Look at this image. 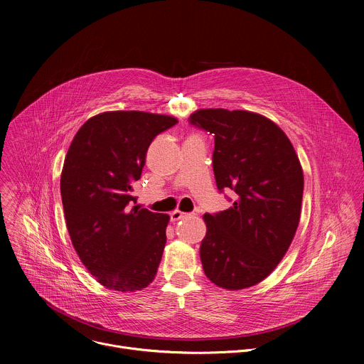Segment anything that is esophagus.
<instances>
[{
    "mask_svg": "<svg viewBox=\"0 0 364 364\" xmlns=\"http://www.w3.org/2000/svg\"><path fill=\"white\" fill-rule=\"evenodd\" d=\"M191 216H194V213H184V212H181V210H174V212L170 213V218H171L173 222H178V220H181V219L191 218Z\"/></svg>",
    "mask_w": 364,
    "mask_h": 364,
    "instance_id": "obj_1",
    "label": "esophagus"
}]
</instances>
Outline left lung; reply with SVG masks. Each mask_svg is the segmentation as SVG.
Returning <instances> with one entry per match:
<instances>
[{"instance_id": "left-lung-1", "label": "left lung", "mask_w": 364, "mask_h": 364, "mask_svg": "<svg viewBox=\"0 0 364 364\" xmlns=\"http://www.w3.org/2000/svg\"><path fill=\"white\" fill-rule=\"evenodd\" d=\"M190 124L215 135L218 188L236 193L228 210L203 216L204 274L229 291L253 287L282 261L296 232L304 191L298 155L275 122L255 112L198 109Z\"/></svg>"}]
</instances>
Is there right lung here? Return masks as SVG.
<instances>
[{
    "instance_id": "add662e5",
    "label": "right lung",
    "mask_w": 364,
    "mask_h": 364,
    "mask_svg": "<svg viewBox=\"0 0 364 364\" xmlns=\"http://www.w3.org/2000/svg\"><path fill=\"white\" fill-rule=\"evenodd\" d=\"M174 117L111 111L87 119L66 154L60 193L66 226L82 264L99 284L135 292L161 262L168 215L132 205L146 151Z\"/></svg>"
}]
</instances>
